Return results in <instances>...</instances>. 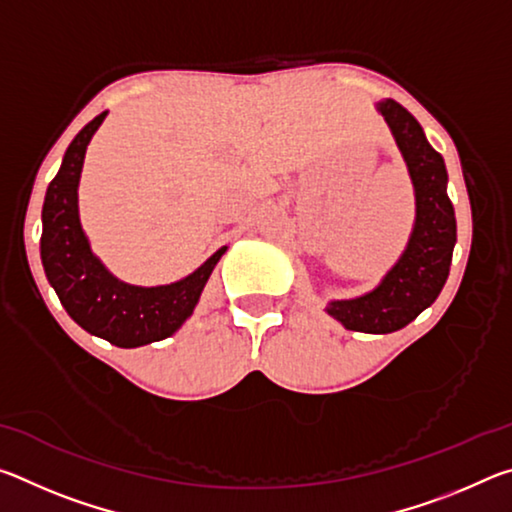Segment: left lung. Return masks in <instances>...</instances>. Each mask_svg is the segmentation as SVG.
<instances>
[{
	"label": "left lung",
	"instance_id": "left-lung-1",
	"mask_svg": "<svg viewBox=\"0 0 512 512\" xmlns=\"http://www.w3.org/2000/svg\"><path fill=\"white\" fill-rule=\"evenodd\" d=\"M415 187V225L404 255L375 291L329 302L327 314L345 329L391 334L418 318L443 291L456 244L454 205L447 196V169L409 110L393 99L379 103Z\"/></svg>",
	"mask_w": 512,
	"mask_h": 512
}]
</instances>
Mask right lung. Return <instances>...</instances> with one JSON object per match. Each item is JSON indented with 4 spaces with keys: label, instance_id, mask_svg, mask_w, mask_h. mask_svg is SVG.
Listing matches in <instances>:
<instances>
[{
    "label": "right lung",
    "instance_id": "1",
    "mask_svg": "<svg viewBox=\"0 0 512 512\" xmlns=\"http://www.w3.org/2000/svg\"><path fill=\"white\" fill-rule=\"evenodd\" d=\"M106 115L108 112H101L74 137L60 171L47 187L40 257L60 305L85 332L117 348H140L167 339L192 316L225 246L185 280L167 287H133L119 282L103 268L92 255L79 221V178L85 149Z\"/></svg>",
    "mask_w": 512,
    "mask_h": 512
}]
</instances>
